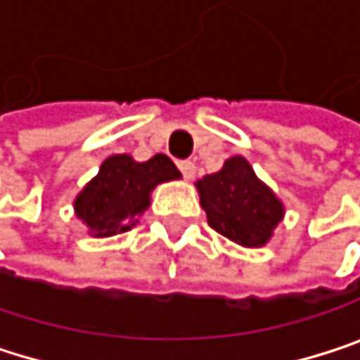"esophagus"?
Instances as JSON below:
<instances>
[{"instance_id":"esophagus-1","label":"esophagus","mask_w":360,"mask_h":360,"mask_svg":"<svg viewBox=\"0 0 360 360\" xmlns=\"http://www.w3.org/2000/svg\"><path fill=\"white\" fill-rule=\"evenodd\" d=\"M176 166H179V170H181V174H184L186 179H194V174H196V164H194L192 160H181V162H176Z\"/></svg>"}]
</instances>
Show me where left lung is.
I'll return each mask as SVG.
<instances>
[{
    "mask_svg": "<svg viewBox=\"0 0 360 360\" xmlns=\"http://www.w3.org/2000/svg\"><path fill=\"white\" fill-rule=\"evenodd\" d=\"M196 188L209 226L236 245L264 247L283 221V202L243 155H232L219 172L198 179Z\"/></svg>",
    "mask_w": 360,
    "mask_h": 360,
    "instance_id": "left-lung-1",
    "label": "left lung"
}]
</instances>
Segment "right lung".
<instances>
[{
	"instance_id": "1",
	"label": "right lung",
	"mask_w": 360,
	"mask_h": 360,
	"mask_svg": "<svg viewBox=\"0 0 360 360\" xmlns=\"http://www.w3.org/2000/svg\"><path fill=\"white\" fill-rule=\"evenodd\" d=\"M179 176L181 172L164 153H155L147 162H134L126 153L109 155L98 174L77 194L75 215L96 238L122 234L147 211L151 190Z\"/></svg>"
}]
</instances>
